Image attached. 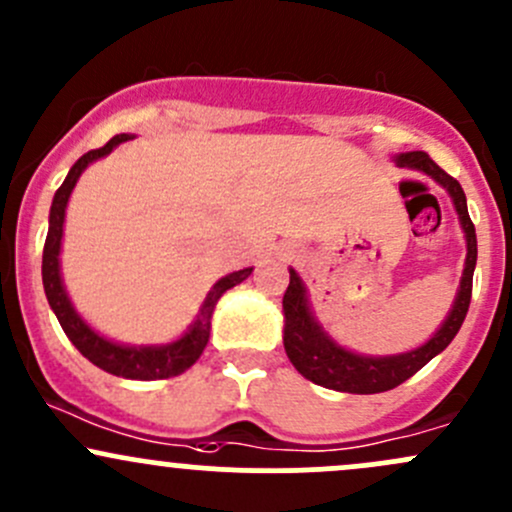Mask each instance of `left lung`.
Returning a JSON list of instances; mask_svg holds the SVG:
<instances>
[{
    "mask_svg": "<svg viewBox=\"0 0 512 512\" xmlns=\"http://www.w3.org/2000/svg\"><path fill=\"white\" fill-rule=\"evenodd\" d=\"M395 163L400 168L420 170V173L430 175L437 180L444 190L449 192L454 202V210L459 214L461 229L466 236V263L464 273H461L459 293H456L452 310H449L447 320L442 327L434 332L430 342H425L417 349L405 351V354L393 356H361L354 351L344 349L329 337L315 320L307 302V290L298 273L290 268V285L283 295V312H285V327H283V344L285 354H288L290 364H293L307 381L317 383V386L339 390V393H383L400 386L415 376L427 361L442 354L449 342L456 337L461 329L466 312H469L471 302V283H474V268H476V229L471 222L469 210H466V195L461 185L456 183L452 175L444 173L437 163L427 156L425 151H410L398 153Z\"/></svg>",
    "mask_w": 512,
    "mask_h": 512,
    "instance_id": "8db88e82",
    "label": "left lung"
}]
</instances>
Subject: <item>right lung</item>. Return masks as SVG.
<instances>
[{"mask_svg":"<svg viewBox=\"0 0 512 512\" xmlns=\"http://www.w3.org/2000/svg\"><path fill=\"white\" fill-rule=\"evenodd\" d=\"M129 139H134V136L117 134L102 148L87 151L85 156L78 158V163L70 168L68 178H65L63 185L56 190V197H53L51 205V217H48L46 246H43V290H46L48 305L56 312L63 332L68 334L70 342L75 344V349H78L85 359H90L92 364L100 366L102 371L112 373V376L131 378V381H156V378L180 376V373L188 371V368L200 359L207 342H210L214 305H217V300L222 298L229 288H234L241 280L249 278L254 268H244V271H234L229 273V276L219 278L217 283H214V288L207 293L205 302H202L197 320L190 324V329L183 337L175 339V342L170 344L126 346L109 342V339H104L102 334H97L90 324L82 320L78 312H75L68 293H65L63 278H60V241H63L65 207H68L70 192H73L75 183H78L82 170L90 166L92 161H97V158L107 156L112 148H117Z\"/></svg>","mask_w":512,"mask_h":512,"instance_id":"1","label":"right lung"}]
</instances>
